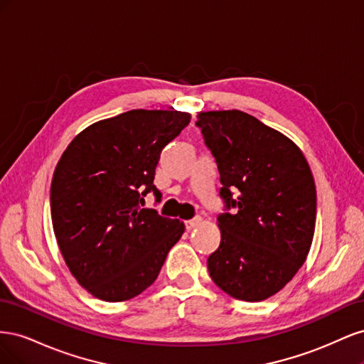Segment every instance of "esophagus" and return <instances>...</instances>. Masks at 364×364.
Segmentation results:
<instances>
[{"mask_svg": "<svg viewBox=\"0 0 364 364\" xmlns=\"http://www.w3.org/2000/svg\"><path fill=\"white\" fill-rule=\"evenodd\" d=\"M200 222H202L200 217H196V218H193V220H186V222H185V228H186V230H191V229H194L196 226H199Z\"/></svg>", "mask_w": 364, "mask_h": 364, "instance_id": "obj_1", "label": "esophagus"}]
</instances>
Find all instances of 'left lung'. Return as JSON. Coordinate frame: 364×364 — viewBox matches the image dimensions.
I'll list each match as a JSON object with an SVG mask.
<instances>
[{"instance_id":"8db88e82","label":"left lung","mask_w":364,"mask_h":364,"mask_svg":"<svg viewBox=\"0 0 364 364\" xmlns=\"http://www.w3.org/2000/svg\"><path fill=\"white\" fill-rule=\"evenodd\" d=\"M197 118L226 211L234 208L217 217L222 241L208 258L209 277L235 299L264 301L291 281L310 252L317 206L310 165L291 139L246 112Z\"/></svg>"}]
</instances>
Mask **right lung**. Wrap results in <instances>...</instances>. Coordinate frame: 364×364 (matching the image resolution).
I'll return each mask as SVG.
<instances>
[{"label": "right lung", "instance_id": "add662e5", "mask_svg": "<svg viewBox=\"0 0 364 364\" xmlns=\"http://www.w3.org/2000/svg\"><path fill=\"white\" fill-rule=\"evenodd\" d=\"M179 111L134 109L97 121L63 151L53 174L54 235L73 277L106 302L132 299L155 282L182 237L179 220L142 208L162 149L190 124Z\"/></svg>", "mask_w": 364, "mask_h": 364}]
</instances>
